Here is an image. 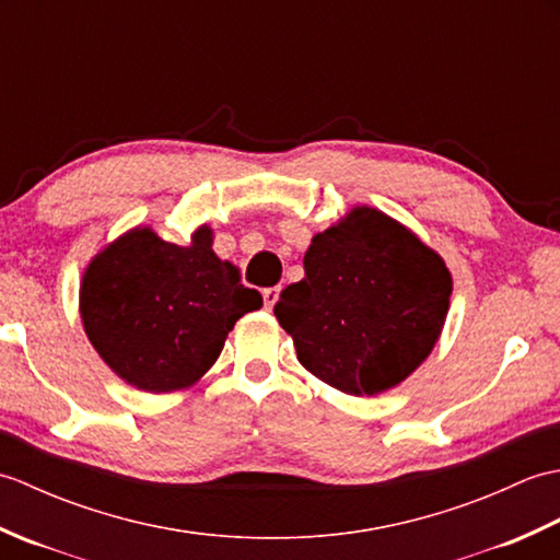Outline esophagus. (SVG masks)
Returning <instances> with one entry per match:
<instances>
[{
    "instance_id": "1",
    "label": "esophagus",
    "mask_w": 560,
    "mask_h": 560,
    "mask_svg": "<svg viewBox=\"0 0 560 560\" xmlns=\"http://www.w3.org/2000/svg\"><path fill=\"white\" fill-rule=\"evenodd\" d=\"M279 287H271V289H265L261 291V299H265V307H273V303L279 301Z\"/></svg>"
}]
</instances>
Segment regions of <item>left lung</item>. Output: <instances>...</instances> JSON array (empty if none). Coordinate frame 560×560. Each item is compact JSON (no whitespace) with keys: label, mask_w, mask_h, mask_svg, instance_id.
Wrapping results in <instances>:
<instances>
[{"label":"left lung","mask_w":560,"mask_h":560,"mask_svg":"<svg viewBox=\"0 0 560 560\" xmlns=\"http://www.w3.org/2000/svg\"><path fill=\"white\" fill-rule=\"evenodd\" d=\"M305 277L273 305L299 361L347 395L399 385L431 353L447 317L452 279L431 247L375 209L313 237Z\"/></svg>","instance_id":"1"}]
</instances>
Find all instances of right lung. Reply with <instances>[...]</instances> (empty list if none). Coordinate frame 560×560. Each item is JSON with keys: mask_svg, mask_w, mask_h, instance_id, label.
<instances>
[{"mask_svg": "<svg viewBox=\"0 0 560 560\" xmlns=\"http://www.w3.org/2000/svg\"><path fill=\"white\" fill-rule=\"evenodd\" d=\"M259 307L261 295L243 287L241 269L213 255L207 225L189 247L135 229L96 255L81 283V319L93 349L147 392L197 383L237 319Z\"/></svg>", "mask_w": 560, "mask_h": 560, "instance_id": "right-lung-1", "label": "right lung"}]
</instances>
